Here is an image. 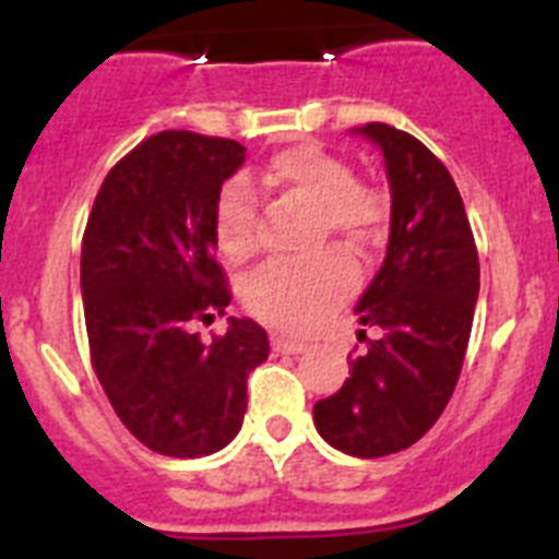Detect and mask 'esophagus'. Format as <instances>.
Wrapping results in <instances>:
<instances>
[{
	"label": "esophagus",
	"mask_w": 559,
	"mask_h": 559,
	"mask_svg": "<svg viewBox=\"0 0 559 559\" xmlns=\"http://www.w3.org/2000/svg\"><path fill=\"white\" fill-rule=\"evenodd\" d=\"M271 347L283 355H299L308 349V344H302V341H294V338H285V335H274V338H271Z\"/></svg>",
	"instance_id": "1"
}]
</instances>
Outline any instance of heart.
Masks as SVG:
<instances>
[{
    "mask_svg": "<svg viewBox=\"0 0 559 559\" xmlns=\"http://www.w3.org/2000/svg\"><path fill=\"white\" fill-rule=\"evenodd\" d=\"M271 185L296 192L322 215L324 229L349 246L367 249L383 235L386 199L367 185H355L353 167L316 145H299L274 156ZM254 195L246 179L226 181L215 204V243L229 263H243L257 251ZM355 283L349 257L338 249L269 263L246 280L243 299L251 313L276 328L305 333L324 319L330 308Z\"/></svg>",
    "mask_w": 559,
    "mask_h": 559,
    "instance_id": "1",
    "label": "heart"
}]
</instances>
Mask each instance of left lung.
<instances>
[{"instance_id": "8db88e82", "label": "left lung", "mask_w": 559, "mask_h": 559, "mask_svg": "<svg viewBox=\"0 0 559 559\" xmlns=\"http://www.w3.org/2000/svg\"><path fill=\"white\" fill-rule=\"evenodd\" d=\"M353 133L380 147L392 192L386 257L355 305L360 338L379 335L313 423L335 451L378 459L412 448L445 412L471 341L478 254L451 173L423 142L383 122Z\"/></svg>"}]
</instances>
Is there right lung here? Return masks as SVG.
Returning <instances> with one entry per match:
<instances>
[{"instance_id":"add662e5","label":"right lung","mask_w":559,"mask_h":559,"mask_svg":"<svg viewBox=\"0 0 559 559\" xmlns=\"http://www.w3.org/2000/svg\"><path fill=\"white\" fill-rule=\"evenodd\" d=\"M246 162L235 140L162 131L117 162L81 251V294L97 380L122 426L151 451L199 459L237 437L246 380L269 335L229 316L206 347L192 322L231 302L215 263V204Z\"/></svg>"}]
</instances>
